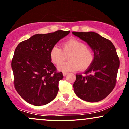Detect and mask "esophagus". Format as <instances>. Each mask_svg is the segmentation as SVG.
Masks as SVG:
<instances>
[{
	"label": "esophagus",
	"instance_id": "34e87169",
	"mask_svg": "<svg viewBox=\"0 0 129 129\" xmlns=\"http://www.w3.org/2000/svg\"><path fill=\"white\" fill-rule=\"evenodd\" d=\"M68 74H69V73H67V72H63V76H66L67 75H68Z\"/></svg>",
	"mask_w": 129,
	"mask_h": 129
}]
</instances>
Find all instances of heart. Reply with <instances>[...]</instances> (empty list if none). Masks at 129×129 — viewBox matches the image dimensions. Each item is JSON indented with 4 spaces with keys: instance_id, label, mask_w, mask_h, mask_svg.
Returning <instances> with one entry per match:
<instances>
[{
    "instance_id": "1",
    "label": "heart",
    "mask_w": 129,
    "mask_h": 129,
    "mask_svg": "<svg viewBox=\"0 0 129 129\" xmlns=\"http://www.w3.org/2000/svg\"><path fill=\"white\" fill-rule=\"evenodd\" d=\"M68 54L69 60L57 67L58 70L68 72L79 69H86L94 59L93 52L84 43L76 39H71L63 43L62 50L57 45L51 48L50 53L51 62L56 65L59 64L65 58V54Z\"/></svg>"
}]
</instances>
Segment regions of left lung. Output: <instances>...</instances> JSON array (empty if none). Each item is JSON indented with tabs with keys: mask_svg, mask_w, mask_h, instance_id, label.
Wrapping results in <instances>:
<instances>
[{
	"mask_svg": "<svg viewBox=\"0 0 129 129\" xmlns=\"http://www.w3.org/2000/svg\"><path fill=\"white\" fill-rule=\"evenodd\" d=\"M87 43L94 52V59L85 75H76L73 84L75 93L87 102L100 101L113 90L119 59L115 46L109 39L95 32H72Z\"/></svg>",
	"mask_w": 129,
	"mask_h": 129,
	"instance_id": "1",
	"label": "left lung"
}]
</instances>
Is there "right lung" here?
Returning a JSON list of instances; mask_svg holds the SVG:
<instances>
[{
    "label": "right lung",
    "instance_id": "add662e5",
    "mask_svg": "<svg viewBox=\"0 0 129 129\" xmlns=\"http://www.w3.org/2000/svg\"><path fill=\"white\" fill-rule=\"evenodd\" d=\"M70 31L36 34L19 44L12 62L14 87L25 101L36 106L47 104L57 96L63 78L51 62L50 50Z\"/></svg>",
    "mask_w": 129,
    "mask_h": 129
}]
</instances>
